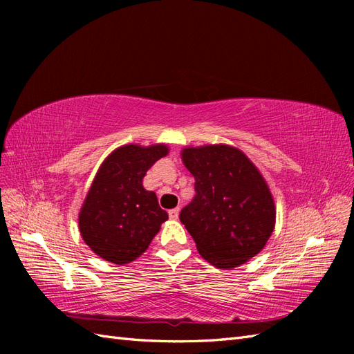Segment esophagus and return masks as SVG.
<instances>
[{
	"label": "esophagus",
	"mask_w": 354,
	"mask_h": 354,
	"mask_svg": "<svg viewBox=\"0 0 354 354\" xmlns=\"http://www.w3.org/2000/svg\"><path fill=\"white\" fill-rule=\"evenodd\" d=\"M178 214H180V208H178V207L168 211V216H169L171 220H177V218H178Z\"/></svg>",
	"instance_id": "esophagus-1"
}]
</instances>
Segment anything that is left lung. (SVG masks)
<instances>
[{"label":"left lung","instance_id":"8db88e82","mask_svg":"<svg viewBox=\"0 0 354 354\" xmlns=\"http://www.w3.org/2000/svg\"><path fill=\"white\" fill-rule=\"evenodd\" d=\"M183 164L195 177V198L180 221L199 254L218 269H232L259 254L274 227V202L257 167L226 145L186 147Z\"/></svg>","mask_w":354,"mask_h":354}]
</instances>
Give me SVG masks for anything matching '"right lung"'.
I'll use <instances>...</instances> for the list:
<instances>
[{"label": "right lung", "mask_w": 354, "mask_h": 354, "mask_svg": "<svg viewBox=\"0 0 354 354\" xmlns=\"http://www.w3.org/2000/svg\"><path fill=\"white\" fill-rule=\"evenodd\" d=\"M168 153L165 145L118 147L99 168L80 212L84 242L103 260L134 261L151 245L168 214L143 177Z\"/></svg>", "instance_id": "1"}]
</instances>
